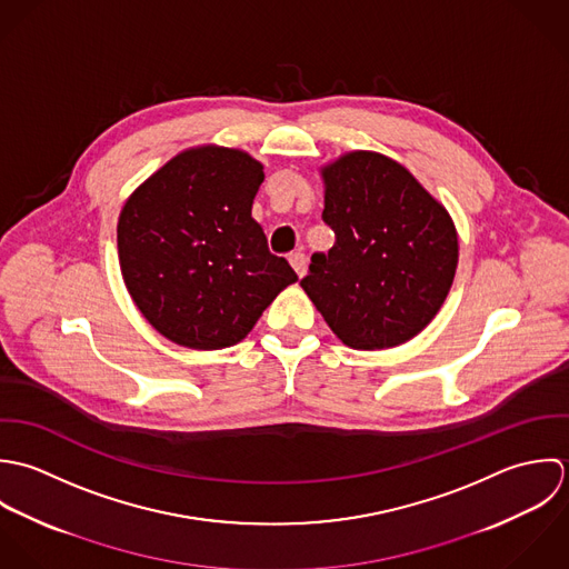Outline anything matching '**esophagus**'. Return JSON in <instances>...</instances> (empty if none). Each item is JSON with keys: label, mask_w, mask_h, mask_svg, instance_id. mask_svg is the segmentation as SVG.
<instances>
[{"label": "esophagus", "mask_w": 569, "mask_h": 569, "mask_svg": "<svg viewBox=\"0 0 569 569\" xmlns=\"http://www.w3.org/2000/svg\"><path fill=\"white\" fill-rule=\"evenodd\" d=\"M290 263H292V268H295V272H297L299 277L306 274V270H308V257H306L303 252H292V254H290Z\"/></svg>", "instance_id": "obj_1"}]
</instances>
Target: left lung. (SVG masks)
Listing matches in <instances>:
<instances>
[{
  "label": "left lung",
  "instance_id": "1",
  "mask_svg": "<svg viewBox=\"0 0 569 569\" xmlns=\"http://www.w3.org/2000/svg\"><path fill=\"white\" fill-rule=\"evenodd\" d=\"M323 222L337 241L315 252L301 288L351 349L411 341L440 312L459 257L449 211L400 162L349 151L321 169Z\"/></svg>",
  "mask_w": 569,
  "mask_h": 569
}]
</instances>
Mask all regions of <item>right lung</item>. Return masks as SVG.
Segmentation results:
<instances>
[{
    "label": "right lung",
    "mask_w": 569,
    "mask_h": 569,
    "mask_svg": "<svg viewBox=\"0 0 569 569\" xmlns=\"http://www.w3.org/2000/svg\"><path fill=\"white\" fill-rule=\"evenodd\" d=\"M263 167L250 153L193 147L147 178L118 218V261L142 317L169 341L222 349L246 339L297 281L252 220Z\"/></svg>",
    "instance_id": "right-lung-1"
}]
</instances>
